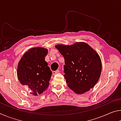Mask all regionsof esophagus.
Listing matches in <instances>:
<instances>
[{
  "instance_id": "obj_1",
  "label": "esophagus",
  "mask_w": 121,
  "mask_h": 121,
  "mask_svg": "<svg viewBox=\"0 0 121 121\" xmlns=\"http://www.w3.org/2000/svg\"><path fill=\"white\" fill-rule=\"evenodd\" d=\"M59 72V70H56V71H53V72H52V73H53V75H54L56 74V73H58Z\"/></svg>"
}]
</instances>
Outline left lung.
Returning a JSON list of instances; mask_svg holds the SVG:
<instances>
[{
	"label": "left lung",
	"mask_w": 121,
	"mask_h": 121,
	"mask_svg": "<svg viewBox=\"0 0 121 121\" xmlns=\"http://www.w3.org/2000/svg\"><path fill=\"white\" fill-rule=\"evenodd\" d=\"M56 48L64 57V76L68 87L77 94H83L93 88L102 69L98 53L84 42L71 45L59 44Z\"/></svg>",
	"instance_id": "8db88e82"
}]
</instances>
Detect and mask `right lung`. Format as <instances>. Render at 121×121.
<instances>
[{
    "label": "right lung",
    "instance_id": "right-lung-1",
    "mask_svg": "<svg viewBox=\"0 0 121 121\" xmlns=\"http://www.w3.org/2000/svg\"><path fill=\"white\" fill-rule=\"evenodd\" d=\"M48 50L43 48H30L18 63L17 75L20 83L28 86L34 95L43 93L50 84L52 71L45 60Z\"/></svg>",
    "mask_w": 121,
    "mask_h": 121
}]
</instances>
